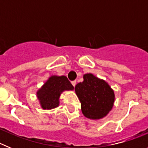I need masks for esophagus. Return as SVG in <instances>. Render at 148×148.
<instances>
[{
	"label": "esophagus",
	"mask_w": 148,
	"mask_h": 148,
	"mask_svg": "<svg viewBox=\"0 0 148 148\" xmlns=\"http://www.w3.org/2000/svg\"><path fill=\"white\" fill-rule=\"evenodd\" d=\"M71 83H72V84H73V87H75V84H76V81H73V82H72Z\"/></svg>",
	"instance_id": "obj_1"
}]
</instances>
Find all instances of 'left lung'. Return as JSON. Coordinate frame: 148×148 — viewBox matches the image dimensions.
Here are the masks:
<instances>
[{
  "instance_id": "left-lung-1",
  "label": "left lung",
  "mask_w": 148,
  "mask_h": 148,
  "mask_svg": "<svg viewBox=\"0 0 148 148\" xmlns=\"http://www.w3.org/2000/svg\"><path fill=\"white\" fill-rule=\"evenodd\" d=\"M83 78V82L75 87V93L81 101L82 113L90 119H103L113 108L114 91L108 82L92 73L84 74Z\"/></svg>"
}]
</instances>
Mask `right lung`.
<instances>
[{"label": "right lung", "mask_w": 148, "mask_h": 148, "mask_svg": "<svg viewBox=\"0 0 148 148\" xmlns=\"http://www.w3.org/2000/svg\"><path fill=\"white\" fill-rule=\"evenodd\" d=\"M74 87L64 75H52L37 91L38 99L41 108L51 110L59 105L61 94L65 90H73Z\"/></svg>", "instance_id": "right-lung-1"}]
</instances>
